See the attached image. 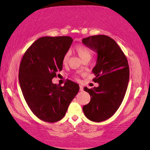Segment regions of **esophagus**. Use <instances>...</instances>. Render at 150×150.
Listing matches in <instances>:
<instances>
[{"instance_id":"obj_1","label":"esophagus","mask_w":150,"mask_h":150,"mask_svg":"<svg viewBox=\"0 0 150 150\" xmlns=\"http://www.w3.org/2000/svg\"><path fill=\"white\" fill-rule=\"evenodd\" d=\"M79 89H80V91H83V87L81 85L79 86Z\"/></svg>"}]
</instances>
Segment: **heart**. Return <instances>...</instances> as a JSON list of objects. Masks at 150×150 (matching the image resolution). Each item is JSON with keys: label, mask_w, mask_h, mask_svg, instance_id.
Returning a JSON list of instances; mask_svg holds the SVG:
<instances>
[{"label": "heart", "mask_w": 150, "mask_h": 150, "mask_svg": "<svg viewBox=\"0 0 150 150\" xmlns=\"http://www.w3.org/2000/svg\"><path fill=\"white\" fill-rule=\"evenodd\" d=\"M74 50L78 54V56L82 60H84L85 59H87V58L90 59L91 56V50L87 46H86L85 45H83V44L77 45V46H76V47H74ZM69 52H67L64 54V56H63V58H62L63 64H66L68 60H69Z\"/></svg>", "instance_id": "1"}]
</instances>
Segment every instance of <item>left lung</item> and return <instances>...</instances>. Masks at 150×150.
Wrapping results in <instances>:
<instances>
[{
	"mask_svg": "<svg viewBox=\"0 0 150 150\" xmlns=\"http://www.w3.org/2000/svg\"><path fill=\"white\" fill-rule=\"evenodd\" d=\"M83 42L98 53L96 64L93 69L94 83L99 86L84 90L91 96L83 110L89 120L105 121L115 114L123 100L129 78L127 58L114 39L105 35L89 36Z\"/></svg>",
	"mask_w": 150,
	"mask_h": 150,
	"instance_id": "obj_1",
	"label": "left lung"
}]
</instances>
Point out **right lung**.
Returning <instances> with one entry per match:
<instances>
[{
    "label": "right lung",
    "mask_w": 150,
    "mask_h": 150,
    "mask_svg": "<svg viewBox=\"0 0 150 150\" xmlns=\"http://www.w3.org/2000/svg\"><path fill=\"white\" fill-rule=\"evenodd\" d=\"M72 41L69 36L40 38L27 49L21 61L22 94L32 112L44 121L61 120L79 90V85L70 80L64 86L52 83L62 69L63 56Z\"/></svg>",
    "instance_id": "1"
}]
</instances>
